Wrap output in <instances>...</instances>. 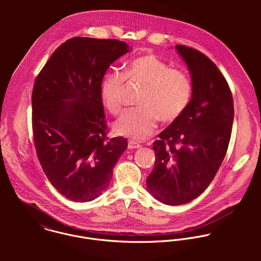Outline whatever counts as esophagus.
I'll return each instance as SVG.
<instances>
[{
    "label": "esophagus",
    "instance_id": "obj_1",
    "mask_svg": "<svg viewBox=\"0 0 261 261\" xmlns=\"http://www.w3.org/2000/svg\"><path fill=\"white\" fill-rule=\"evenodd\" d=\"M127 148L129 149H140V148H142V145H140L139 143H137L135 141H129L127 144Z\"/></svg>",
    "mask_w": 261,
    "mask_h": 261
}]
</instances>
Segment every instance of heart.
I'll return each mask as SVG.
<instances>
[{"mask_svg":"<svg viewBox=\"0 0 261 261\" xmlns=\"http://www.w3.org/2000/svg\"><path fill=\"white\" fill-rule=\"evenodd\" d=\"M143 86L139 97L140 108L124 112L114 123L121 136L144 140L156 128L159 118L164 122L177 120L190 102L192 83L183 71L170 68L153 54L139 56L129 61L123 73H106L100 84L105 107L113 113L121 112L126 84Z\"/></svg>","mask_w":261,"mask_h":261,"instance_id":"1","label":"heart"}]
</instances>
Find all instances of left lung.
I'll list each match as a JSON object with an SVG mask.
<instances>
[{
  "mask_svg": "<svg viewBox=\"0 0 261 261\" xmlns=\"http://www.w3.org/2000/svg\"><path fill=\"white\" fill-rule=\"evenodd\" d=\"M192 78L185 112L152 144L154 167L147 178L151 196L166 205H182L210 185L230 142L234 108L223 74L206 55L177 45Z\"/></svg>",
  "mask_w": 261,
  "mask_h": 261,
  "instance_id": "8db88e82",
  "label": "left lung"
}]
</instances>
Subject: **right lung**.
I'll return each instance as SVG.
<instances>
[{
	"instance_id": "right-lung-1",
	"label": "right lung",
	"mask_w": 261,
	"mask_h": 261,
	"mask_svg": "<svg viewBox=\"0 0 261 261\" xmlns=\"http://www.w3.org/2000/svg\"><path fill=\"white\" fill-rule=\"evenodd\" d=\"M129 51L115 39L71 38L35 80L32 127L38 160L50 183L71 201L99 197L127 148L122 137L107 138L100 84L111 64Z\"/></svg>"
}]
</instances>
